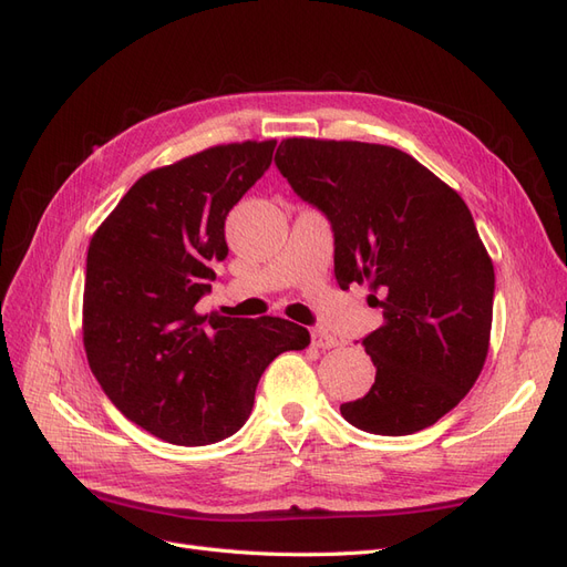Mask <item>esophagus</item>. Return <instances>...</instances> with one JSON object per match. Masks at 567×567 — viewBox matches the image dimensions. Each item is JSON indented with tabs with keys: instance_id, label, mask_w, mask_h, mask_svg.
<instances>
[{
	"instance_id": "34e87169",
	"label": "esophagus",
	"mask_w": 567,
	"mask_h": 567,
	"mask_svg": "<svg viewBox=\"0 0 567 567\" xmlns=\"http://www.w3.org/2000/svg\"><path fill=\"white\" fill-rule=\"evenodd\" d=\"M312 346L319 350H331L338 346V338H333L331 333H326L323 329H312Z\"/></svg>"
}]
</instances>
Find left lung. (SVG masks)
I'll list each match as a JSON object with an SVG mask.
<instances>
[{"instance_id": "obj_1", "label": "left lung", "mask_w": 567, "mask_h": 567, "mask_svg": "<svg viewBox=\"0 0 567 567\" xmlns=\"http://www.w3.org/2000/svg\"><path fill=\"white\" fill-rule=\"evenodd\" d=\"M290 188L329 219L340 288L369 284L381 329L362 338L371 390L340 414L373 435H411L454 409L483 371L494 267L468 205L409 153L364 142L286 140Z\"/></svg>"}]
</instances>
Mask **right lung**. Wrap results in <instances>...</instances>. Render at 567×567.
<instances>
[{"label":"right lung","mask_w":567,"mask_h":567,"mask_svg":"<svg viewBox=\"0 0 567 567\" xmlns=\"http://www.w3.org/2000/svg\"><path fill=\"white\" fill-rule=\"evenodd\" d=\"M277 142L213 146L144 175L87 250L82 331L106 398L144 431L182 447L234 435L265 369L310 333L279 317H200L225 219L260 179Z\"/></svg>","instance_id":"1"}]
</instances>
